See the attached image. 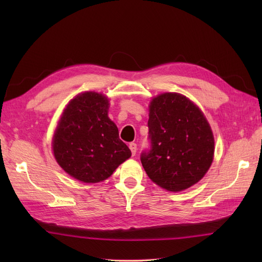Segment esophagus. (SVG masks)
Listing matches in <instances>:
<instances>
[{
    "label": "esophagus",
    "mask_w": 262,
    "mask_h": 262,
    "mask_svg": "<svg viewBox=\"0 0 262 262\" xmlns=\"http://www.w3.org/2000/svg\"><path fill=\"white\" fill-rule=\"evenodd\" d=\"M129 147H130V150H131V153H132V156L136 155L137 149H138L137 144H136V143H130V144H129Z\"/></svg>",
    "instance_id": "34e87169"
}]
</instances>
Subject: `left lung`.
Masks as SVG:
<instances>
[{"label": "left lung", "mask_w": 262, "mask_h": 262, "mask_svg": "<svg viewBox=\"0 0 262 262\" xmlns=\"http://www.w3.org/2000/svg\"><path fill=\"white\" fill-rule=\"evenodd\" d=\"M147 126L150 147L140 158L156 185L181 191L205 175L213 161L214 138L191 100L177 93L158 95L150 102Z\"/></svg>", "instance_id": "left-lung-1"}]
</instances>
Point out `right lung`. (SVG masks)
<instances>
[{
	"mask_svg": "<svg viewBox=\"0 0 262 262\" xmlns=\"http://www.w3.org/2000/svg\"><path fill=\"white\" fill-rule=\"evenodd\" d=\"M104 95L85 92L69 102L54 132L55 160L70 176L93 184L107 179L131 150L108 118Z\"/></svg>",
	"mask_w": 262,
	"mask_h": 262,
	"instance_id": "obj_1",
	"label": "right lung"
}]
</instances>
